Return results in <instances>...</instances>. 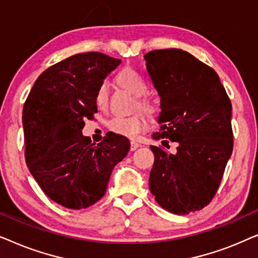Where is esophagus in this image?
<instances>
[{
    "label": "esophagus",
    "mask_w": 258,
    "mask_h": 258,
    "mask_svg": "<svg viewBox=\"0 0 258 258\" xmlns=\"http://www.w3.org/2000/svg\"><path fill=\"white\" fill-rule=\"evenodd\" d=\"M139 147H140V144L137 143V142H132V143H130V150H132V151H135Z\"/></svg>",
    "instance_id": "34e87169"
}]
</instances>
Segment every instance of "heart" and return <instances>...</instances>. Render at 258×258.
Segmentation results:
<instances>
[{
    "label": "heart",
    "mask_w": 258,
    "mask_h": 258,
    "mask_svg": "<svg viewBox=\"0 0 258 258\" xmlns=\"http://www.w3.org/2000/svg\"><path fill=\"white\" fill-rule=\"evenodd\" d=\"M117 82L123 88L128 89L133 93L137 98V104L139 108L147 112H151L154 110L153 104L150 103L147 98L142 96L147 94L148 84L146 80L140 75L139 73L134 69L126 68L118 73ZM109 100V82L103 81L97 88L96 95H95V102L97 107L104 108L107 107ZM109 129L117 135L124 136L126 139H136L137 135L144 132L147 128V119L142 112H135V114L129 116H115L108 123Z\"/></svg>",
    "instance_id": "1"
}]
</instances>
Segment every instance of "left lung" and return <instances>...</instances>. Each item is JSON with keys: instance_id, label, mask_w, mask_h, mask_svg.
Here are the masks:
<instances>
[{"instance_id": "8db88e82", "label": "left lung", "mask_w": 258, "mask_h": 258, "mask_svg": "<svg viewBox=\"0 0 258 258\" xmlns=\"http://www.w3.org/2000/svg\"><path fill=\"white\" fill-rule=\"evenodd\" d=\"M144 59L161 98V128L153 139L178 143L176 154L150 147V191L169 213L201 210L216 194L232 153L230 100L216 72L188 51L153 50Z\"/></svg>"}]
</instances>
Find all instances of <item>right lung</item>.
Returning <instances> with one entry per match:
<instances>
[{"instance_id": "1", "label": "right lung", "mask_w": 258, "mask_h": 258, "mask_svg": "<svg viewBox=\"0 0 258 258\" xmlns=\"http://www.w3.org/2000/svg\"><path fill=\"white\" fill-rule=\"evenodd\" d=\"M119 63L97 51L70 56L38 76L24 103L28 168L45 195L68 209L101 200L112 169L130 149L124 136L95 144L82 134L84 121L97 112V88Z\"/></svg>"}]
</instances>
